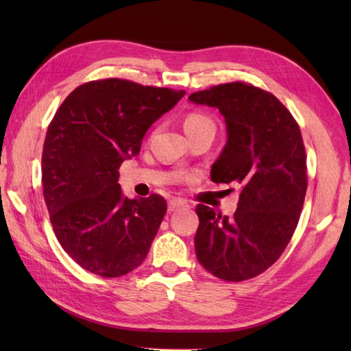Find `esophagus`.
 <instances>
[{"instance_id":"esophagus-1","label":"esophagus","mask_w":351,"mask_h":351,"mask_svg":"<svg viewBox=\"0 0 351 351\" xmlns=\"http://www.w3.org/2000/svg\"><path fill=\"white\" fill-rule=\"evenodd\" d=\"M187 206H189V204L185 202L184 199L173 197V199L169 200V213H173L176 210H180V208H187Z\"/></svg>"}]
</instances>
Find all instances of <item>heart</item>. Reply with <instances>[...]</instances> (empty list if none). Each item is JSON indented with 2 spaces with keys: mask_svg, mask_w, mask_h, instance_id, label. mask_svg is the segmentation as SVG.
<instances>
[{
  "mask_svg": "<svg viewBox=\"0 0 351 351\" xmlns=\"http://www.w3.org/2000/svg\"><path fill=\"white\" fill-rule=\"evenodd\" d=\"M205 125H214V123L211 122L210 117L202 114V113H190L184 121L185 132L197 130V128H200V126H205ZM184 178H187V176H184Z\"/></svg>",
  "mask_w": 351,
  "mask_h": 351,
  "instance_id": "obj_1",
  "label": "heart"
}]
</instances>
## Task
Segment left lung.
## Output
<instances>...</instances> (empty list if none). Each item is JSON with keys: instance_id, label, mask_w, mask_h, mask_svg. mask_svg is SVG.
Returning <instances> with one entry per match:
<instances>
[{"instance_id": "8db88e82", "label": "left lung", "mask_w": 351, "mask_h": 351, "mask_svg": "<svg viewBox=\"0 0 351 351\" xmlns=\"http://www.w3.org/2000/svg\"><path fill=\"white\" fill-rule=\"evenodd\" d=\"M189 99L225 116L228 143L213 164L211 180L240 187L232 217L196 206L197 261L221 280L252 279L279 259L300 219L308 171L299 123L274 95L243 81Z\"/></svg>"}]
</instances>
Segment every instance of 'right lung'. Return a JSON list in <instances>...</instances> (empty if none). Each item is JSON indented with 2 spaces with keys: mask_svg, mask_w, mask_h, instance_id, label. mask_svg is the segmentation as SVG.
Listing matches in <instances>:
<instances>
[{
  "mask_svg": "<svg viewBox=\"0 0 351 351\" xmlns=\"http://www.w3.org/2000/svg\"><path fill=\"white\" fill-rule=\"evenodd\" d=\"M184 95L106 78L78 86L56 111L42 152L43 197L58 243L84 270L121 278L147 256L166 199L123 197L117 170Z\"/></svg>",
  "mask_w": 351,
  "mask_h": 351,
  "instance_id": "right-lung-1",
  "label": "right lung"
}]
</instances>
